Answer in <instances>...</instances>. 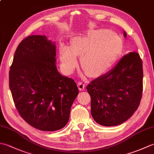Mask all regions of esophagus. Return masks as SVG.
Here are the masks:
<instances>
[{
  "instance_id": "obj_1",
  "label": "esophagus",
  "mask_w": 154,
  "mask_h": 154,
  "mask_svg": "<svg viewBox=\"0 0 154 154\" xmlns=\"http://www.w3.org/2000/svg\"><path fill=\"white\" fill-rule=\"evenodd\" d=\"M78 88L80 91H83L85 89V84L82 81H79L78 82Z\"/></svg>"
}]
</instances>
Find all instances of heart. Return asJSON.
<instances>
[{
  "instance_id": "obj_1",
  "label": "heart",
  "mask_w": 154,
  "mask_h": 154,
  "mask_svg": "<svg viewBox=\"0 0 154 154\" xmlns=\"http://www.w3.org/2000/svg\"><path fill=\"white\" fill-rule=\"evenodd\" d=\"M122 48V40L115 33L105 29L93 30L73 38L70 46L61 45V64L65 72L71 73L77 67V55H81L83 69L90 76L98 77L113 66Z\"/></svg>"
}]
</instances>
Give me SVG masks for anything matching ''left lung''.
<instances>
[{
  "label": "left lung",
  "mask_w": 154,
  "mask_h": 154,
  "mask_svg": "<svg viewBox=\"0 0 154 154\" xmlns=\"http://www.w3.org/2000/svg\"><path fill=\"white\" fill-rule=\"evenodd\" d=\"M124 35L126 37L125 32ZM142 89V61L137 52H130L109 73L87 85L93 119L104 126L124 122L139 106Z\"/></svg>",
  "instance_id": "obj_1"
}]
</instances>
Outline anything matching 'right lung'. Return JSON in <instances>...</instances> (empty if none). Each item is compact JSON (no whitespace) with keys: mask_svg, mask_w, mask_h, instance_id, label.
I'll return each instance as SVG.
<instances>
[{"mask_svg":"<svg viewBox=\"0 0 154 154\" xmlns=\"http://www.w3.org/2000/svg\"><path fill=\"white\" fill-rule=\"evenodd\" d=\"M55 45L45 35L19 44L9 71V87L20 115L30 126L55 131L66 125L79 90L55 65Z\"/></svg>","mask_w":154,"mask_h":154,"instance_id":"1","label":"right lung"}]
</instances>
